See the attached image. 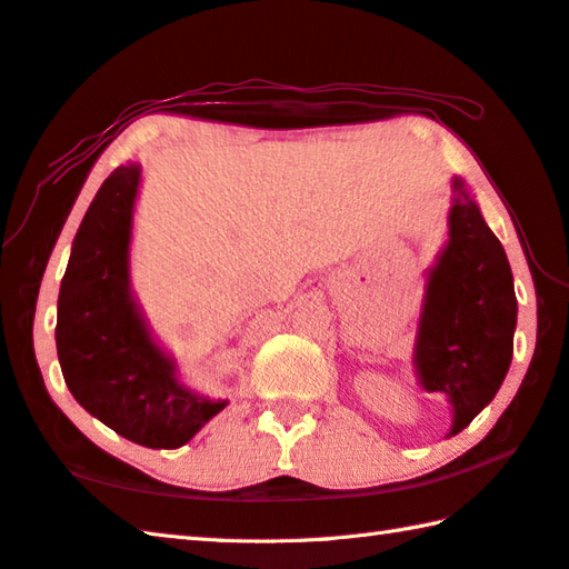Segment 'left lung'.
<instances>
[{
  "instance_id": "8db88e82",
  "label": "left lung",
  "mask_w": 569,
  "mask_h": 569,
  "mask_svg": "<svg viewBox=\"0 0 569 569\" xmlns=\"http://www.w3.org/2000/svg\"><path fill=\"white\" fill-rule=\"evenodd\" d=\"M449 247L429 273L417 340V372L427 392L453 407L459 433L496 397L513 358L518 300L513 273L496 233L456 177Z\"/></svg>"
}]
</instances>
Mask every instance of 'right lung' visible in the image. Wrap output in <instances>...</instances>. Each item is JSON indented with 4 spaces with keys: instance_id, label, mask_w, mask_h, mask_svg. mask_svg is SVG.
<instances>
[{
    "instance_id": "add662e5",
    "label": "right lung",
    "mask_w": 569,
    "mask_h": 569,
    "mask_svg": "<svg viewBox=\"0 0 569 569\" xmlns=\"http://www.w3.org/2000/svg\"><path fill=\"white\" fill-rule=\"evenodd\" d=\"M140 167L108 177L88 207L63 273L56 350L76 402L142 447L177 449L227 402L189 392L144 330L128 291V243Z\"/></svg>"
}]
</instances>
